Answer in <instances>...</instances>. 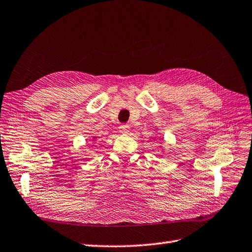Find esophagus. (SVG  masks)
<instances>
[{
	"label": "esophagus",
	"instance_id": "obj_1",
	"mask_svg": "<svg viewBox=\"0 0 252 252\" xmlns=\"http://www.w3.org/2000/svg\"><path fill=\"white\" fill-rule=\"evenodd\" d=\"M119 129H120V132H122V133H128L129 132V130H130V127L128 126V125H126V124H122L120 127H119Z\"/></svg>",
	"mask_w": 252,
	"mask_h": 252
}]
</instances>
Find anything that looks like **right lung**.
I'll return each mask as SVG.
<instances>
[{"instance_id": "1", "label": "right lung", "mask_w": 252, "mask_h": 252, "mask_svg": "<svg viewBox=\"0 0 252 252\" xmlns=\"http://www.w3.org/2000/svg\"><path fill=\"white\" fill-rule=\"evenodd\" d=\"M94 138H95V137H94Z\"/></svg>"}]
</instances>
